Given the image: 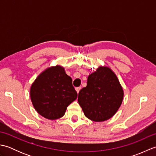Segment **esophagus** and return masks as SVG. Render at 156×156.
<instances>
[{
  "label": "esophagus",
  "instance_id": "1",
  "mask_svg": "<svg viewBox=\"0 0 156 156\" xmlns=\"http://www.w3.org/2000/svg\"><path fill=\"white\" fill-rule=\"evenodd\" d=\"M80 89H81V87H77V88H76V92H77V93H78L79 91L80 90Z\"/></svg>",
  "mask_w": 156,
  "mask_h": 156
}]
</instances>
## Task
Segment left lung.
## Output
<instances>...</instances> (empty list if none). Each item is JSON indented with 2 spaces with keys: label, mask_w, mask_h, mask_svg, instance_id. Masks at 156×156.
Here are the masks:
<instances>
[{
  "label": "left lung",
  "mask_w": 156,
  "mask_h": 156,
  "mask_svg": "<svg viewBox=\"0 0 156 156\" xmlns=\"http://www.w3.org/2000/svg\"><path fill=\"white\" fill-rule=\"evenodd\" d=\"M123 96L117 75L108 66H100L88 76L87 87L79 92L78 101L88 119L102 122L115 115Z\"/></svg>",
  "instance_id": "obj_1"
}]
</instances>
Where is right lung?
I'll return each mask as SVG.
<instances>
[{
	"label": "right lung",
	"instance_id": "right-lung-1",
	"mask_svg": "<svg viewBox=\"0 0 156 156\" xmlns=\"http://www.w3.org/2000/svg\"><path fill=\"white\" fill-rule=\"evenodd\" d=\"M77 96L71 77L59 65L44 69L30 88L31 100L35 111L49 120L62 117Z\"/></svg>",
	"mask_w": 156,
	"mask_h": 156
}]
</instances>
